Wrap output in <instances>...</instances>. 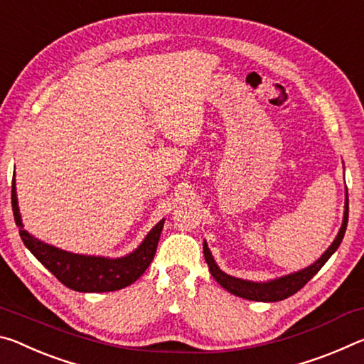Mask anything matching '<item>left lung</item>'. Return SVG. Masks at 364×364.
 <instances>
[{
  "instance_id": "1",
  "label": "left lung",
  "mask_w": 364,
  "mask_h": 364,
  "mask_svg": "<svg viewBox=\"0 0 364 364\" xmlns=\"http://www.w3.org/2000/svg\"><path fill=\"white\" fill-rule=\"evenodd\" d=\"M345 210H343V221L341 229H338L337 237L333 238V242L329 245V248L321 255V258L314 261L313 264H309L305 269H300L296 272H290L287 276H281L276 279H271V281H264V282H255V281H247V279H238L230 276V274H225L221 267L216 264L213 255L208 248L206 240L203 242V253H205V259L208 263V267H210L211 276L216 279V282L221 285L223 289H225L230 294H234L235 296H240V299L245 300H253V301H281L289 299L294 294H296L303 285H305L309 279H311L314 274H316L321 267H323L327 259L336 253V250L338 245L342 243V238L345 235V230H347V223H348V192L345 188Z\"/></svg>"
}]
</instances>
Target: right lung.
Instances as JSON below:
<instances>
[{
	"label": "right lung",
	"instance_id": "obj_1",
	"mask_svg": "<svg viewBox=\"0 0 364 364\" xmlns=\"http://www.w3.org/2000/svg\"><path fill=\"white\" fill-rule=\"evenodd\" d=\"M11 203H13L14 221L19 228V235L23 245L31 250L35 258L59 282H63L65 287L75 291H83V294H88V291H95V294H98V291H114L134 284L151 264L153 256L156 253L161 230H163L164 225V219H161L132 253L121 256V258L80 255L65 252V250L41 242L23 229L19 203H17L16 178L13 181Z\"/></svg>",
	"mask_w": 364,
	"mask_h": 364
}]
</instances>
